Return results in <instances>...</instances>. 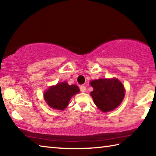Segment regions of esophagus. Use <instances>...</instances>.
<instances>
[{"label":"esophagus","instance_id":"34e87169","mask_svg":"<svg viewBox=\"0 0 156 156\" xmlns=\"http://www.w3.org/2000/svg\"><path fill=\"white\" fill-rule=\"evenodd\" d=\"M86 90H87V88H86L85 86L82 85L81 87H80V91H81L82 92H85Z\"/></svg>","mask_w":156,"mask_h":156}]
</instances>
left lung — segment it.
Masks as SVG:
<instances>
[{
  "label": "left lung",
  "instance_id": "left-lung-1",
  "mask_svg": "<svg viewBox=\"0 0 156 156\" xmlns=\"http://www.w3.org/2000/svg\"><path fill=\"white\" fill-rule=\"evenodd\" d=\"M90 85L94 88L90 95L102 111L114 110L123 100L125 89L117 79H98L91 81Z\"/></svg>",
  "mask_w": 156,
  "mask_h": 156
}]
</instances>
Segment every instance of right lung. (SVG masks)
I'll return each instance as SVG.
<instances>
[{"label":"right lung","instance_id":"right-lung-1","mask_svg":"<svg viewBox=\"0 0 156 156\" xmlns=\"http://www.w3.org/2000/svg\"><path fill=\"white\" fill-rule=\"evenodd\" d=\"M79 91L77 86L68 85L65 82L49 88L44 93V98L50 107L64 110L68 105L70 98Z\"/></svg>","mask_w":156,"mask_h":156}]
</instances>
